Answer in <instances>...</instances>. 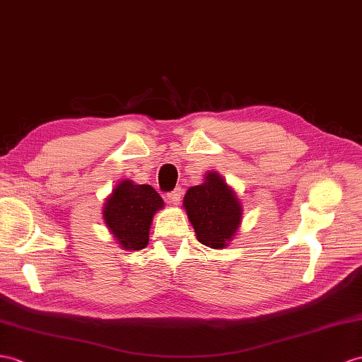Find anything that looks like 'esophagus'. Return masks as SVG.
<instances>
[{
  "label": "esophagus",
  "instance_id": "34e87169",
  "mask_svg": "<svg viewBox=\"0 0 362 362\" xmlns=\"http://www.w3.org/2000/svg\"><path fill=\"white\" fill-rule=\"evenodd\" d=\"M181 197H182V190H181V187H176L175 190L169 192V193H167V195H165L167 201H169L170 204H173V206H178V204H180Z\"/></svg>",
  "mask_w": 362,
  "mask_h": 362
}]
</instances>
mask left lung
Instances as JSON below:
<instances>
[{"instance_id":"8db88e82","label":"left lung","mask_w":362,"mask_h":362,"mask_svg":"<svg viewBox=\"0 0 362 362\" xmlns=\"http://www.w3.org/2000/svg\"><path fill=\"white\" fill-rule=\"evenodd\" d=\"M184 207L198 241L214 249H223L241 223L243 209L240 201L215 172L207 173L201 186L187 190Z\"/></svg>"}]
</instances>
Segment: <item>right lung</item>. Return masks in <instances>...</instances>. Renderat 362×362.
<instances>
[{
	"label": "right lung",
	"mask_w": 362,
	"mask_h": 362,
	"mask_svg": "<svg viewBox=\"0 0 362 362\" xmlns=\"http://www.w3.org/2000/svg\"><path fill=\"white\" fill-rule=\"evenodd\" d=\"M164 204L147 184L122 181L105 202L103 216L112 235L127 250H141L148 243L152 218Z\"/></svg>",
	"instance_id": "add662e5"
}]
</instances>
